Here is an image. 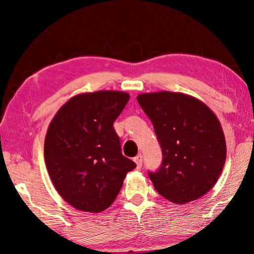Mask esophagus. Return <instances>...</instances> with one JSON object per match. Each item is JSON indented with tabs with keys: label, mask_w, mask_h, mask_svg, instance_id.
<instances>
[{
	"label": "esophagus",
	"mask_w": 254,
	"mask_h": 254,
	"mask_svg": "<svg viewBox=\"0 0 254 254\" xmlns=\"http://www.w3.org/2000/svg\"><path fill=\"white\" fill-rule=\"evenodd\" d=\"M134 161L136 163V166H137V169H140V168H142V166H143V157H142V154L136 155V157L134 158Z\"/></svg>",
	"instance_id": "obj_1"
}]
</instances>
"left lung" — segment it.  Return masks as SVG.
I'll return each instance as SVG.
<instances>
[{"label":"left lung","mask_w":254,"mask_h":254,"mask_svg":"<svg viewBox=\"0 0 254 254\" xmlns=\"http://www.w3.org/2000/svg\"><path fill=\"white\" fill-rule=\"evenodd\" d=\"M137 101L162 151L161 165L147 171L158 193L179 204L208 193L226 160L225 136L217 117L201 101L182 93L140 94Z\"/></svg>","instance_id":"8db88e82"}]
</instances>
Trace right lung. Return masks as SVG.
<instances>
[{"label": "right lung", "mask_w": 254, "mask_h": 254, "mask_svg": "<svg viewBox=\"0 0 254 254\" xmlns=\"http://www.w3.org/2000/svg\"><path fill=\"white\" fill-rule=\"evenodd\" d=\"M129 100L124 92L100 91L70 99L50 124L44 143L46 168L64 200L81 211L101 212L114 203L128 171L114 128Z\"/></svg>", "instance_id": "obj_1"}]
</instances>
